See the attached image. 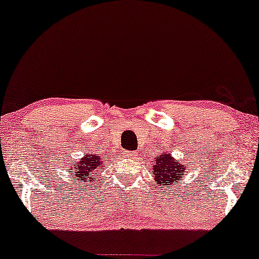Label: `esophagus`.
<instances>
[{
  "label": "esophagus",
  "mask_w": 259,
  "mask_h": 259,
  "mask_svg": "<svg viewBox=\"0 0 259 259\" xmlns=\"http://www.w3.org/2000/svg\"><path fill=\"white\" fill-rule=\"evenodd\" d=\"M123 156L128 157V158H134V157L137 156V153L133 152V151H125V152H123Z\"/></svg>",
  "instance_id": "34e87169"
}]
</instances>
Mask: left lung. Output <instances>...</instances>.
<instances>
[{
  "mask_svg": "<svg viewBox=\"0 0 259 259\" xmlns=\"http://www.w3.org/2000/svg\"><path fill=\"white\" fill-rule=\"evenodd\" d=\"M152 169L154 182L159 186L170 187L174 183L179 182L180 179H182L186 165L177 162L167 151L166 152L164 151L154 158V165Z\"/></svg>",
  "mask_w": 259,
  "mask_h": 259,
  "instance_id": "8db88e82",
  "label": "left lung"
}]
</instances>
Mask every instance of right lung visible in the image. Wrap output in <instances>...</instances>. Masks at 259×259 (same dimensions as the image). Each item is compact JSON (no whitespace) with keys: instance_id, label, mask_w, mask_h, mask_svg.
<instances>
[{"instance_id":"right-lung-1","label":"right lung","mask_w":259,"mask_h":259,"mask_svg":"<svg viewBox=\"0 0 259 259\" xmlns=\"http://www.w3.org/2000/svg\"><path fill=\"white\" fill-rule=\"evenodd\" d=\"M106 163L102 157L93 153H85L78 162L70 164V174L75 176L77 182L92 183L97 179H94V174L105 169Z\"/></svg>"}]
</instances>
